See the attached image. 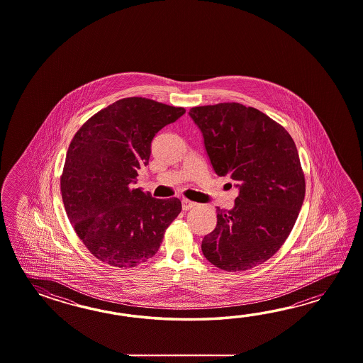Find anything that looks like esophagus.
I'll return each mask as SVG.
<instances>
[{"mask_svg":"<svg viewBox=\"0 0 363 363\" xmlns=\"http://www.w3.org/2000/svg\"><path fill=\"white\" fill-rule=\"evenodd\" d=\"M182 206H183V210H191V208H196L197 206V203L196 202H193V201L186 200V199H183L182 200Z\"/></svg>","mask_w":363,"mask_h":363,"instance_id":"34e87169","label":"esophagus"}]
</instances>
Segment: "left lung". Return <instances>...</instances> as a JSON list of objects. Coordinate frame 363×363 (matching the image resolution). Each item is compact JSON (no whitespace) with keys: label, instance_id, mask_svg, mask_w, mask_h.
<instances>
[{"label":"left lung","instance_id":"left-lung-1","mask_svg":"<svg viewBox=\"0 0 363 363\" xmlns=\"http://www.w3.org/2000/svg\"><path fill=\"white\" fill-rule=\"evenodd\" d=\"M189 116L216 175L239 188L233 208H216V230L202 240V253L222 270H250L278 252L301 210L297 147L283 125L238 102L197 106Z\"/></svg>","mask_w":363,"mask_h":363}]
</instances>
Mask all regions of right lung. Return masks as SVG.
<instances>
[{
    "instance_id": "add662e5",
    "label": "right lung",
    "mask_w": 363,
    "mask_h": 363,
    "mask_svg": "<svg viewBox=\"0 0 363 363\" xmlns=\"http://www.w3.org/2000/svg\"><path fill=\"white\" fill-rule=\"evenodd\" d=\"M184 113L128 97L100 110L75 133L62 172V200L79 239L97 259L127 269L158 252L182 202L155 199L132 184L149 163L155 133Z\"/></svg>"
}]
</instances>
